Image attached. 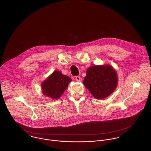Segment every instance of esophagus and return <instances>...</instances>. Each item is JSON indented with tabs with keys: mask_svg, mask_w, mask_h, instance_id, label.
I'll use <instances>...</instances> for the list:
<instances>
[{
	"mask_svg": "<svg viewBox=\"0 0 151 151\" xmlns=\"http://www.w3.org/2000/svg\"><path fill=\"white\" fill-rule=\"evenodd\" d=\"M75 79H76V81H78V82L81 81V77H80V76H76V77H75Z\"/></svg>",
	"mask_w": 151,
	"mask_h": 151,
	"instance_id": "obj_1",
	"label": "esophagus"
}]
</instances>
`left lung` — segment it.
<instances>
[{
	"instance_id": "obj_1",
	"label": "left lung",
	"mask_w": 151,
	"mask_h": 151,
	"mask_svg": "<svg viewBox=\"0 0 151 151\" xmlns=\"http://www.w3.org/2000/svg\"><path fill=\"white\" fill-rule=\"evenodd\" d=\"M83 83L95 98L103 99L114 91L118 77L111 66H93L87 70Z\"/></svg>"
}]
</instances>
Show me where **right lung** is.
<instances>
[{"instance_id": "1", "label": "right lung", "mask_w": 151, "mask_h": 151, "mask_svg": "<svg viewBox=\"0 0 151 151\" xmlns=\"http://www.w3.org/2000/svg\"><path fill=\"white\" fill-rule=\"evenodd\" d=\"M72 79L69 76L63 75L59 71H55L42 82L43 93L52 99H57L67 89Z\"/></svg>"}]
</instances>
